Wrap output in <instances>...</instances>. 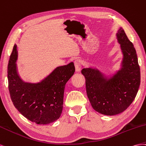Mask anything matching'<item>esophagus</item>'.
I'll use <instances>...</instances> for the list:
<instances>
[{
    "mask_svg": "<svg viewBox=\"0 0 146 146\" xmlns=\"http://www.w3.org/2000/svg\"><path fill=\"white\" fill-rule=\"evenodd\" d=\"M74 66H75V69H76V72H80L81 71V68H80V61L79 60H76L74 62Z\"/></svg>",
    "mask_w": 146,
    "mask_h": 146,
    "instance_id": "obj_1",
    "label": "esophagus"
}]
</instances>
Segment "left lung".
Returning <instances> with one entry per match:
<instances>
[{
    "label": "left lung",
    "mask_w": 146,
    "mask_h": 146,
    "mask_svg": "<svg viewBox=\"0 0 146 146\" xmlns=\"http://www.w3.org/2000/svg\"><path fill=\"white\" fill-rule=\"evenodd\" d=\"M123 56L120 68L106 76L96 68H83L87 97L94 110L106 115L119 114L134 100L140 85L141 73L136 51L123 29L116 33Z\"/></svg>",
    "instance_id": "left-lung-1"
}]
</instances>
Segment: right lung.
Here are the masks:
<instances>
[{
	"mask_svg": "<svg viewBox=\"0 0 146 146\" xmlns=\"http://www.w3.org/2000/svg\"><path fill=\"white\" fill-rule=\"evenodd\" d=\"M18 50L14 45L8 65V89L15 108L31 121L46 125L55 122L63 110L66 83L75 72L73 62L57 66L40 82L24 81L18 73Z\"/></svg>",
	"mask_w": 146,
	"mask_h": 146,
	"instance_id": "obj_1",
	"label": "right lung"
}]
</instances>
